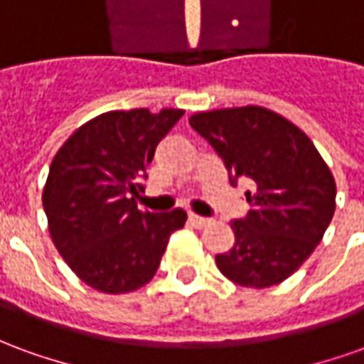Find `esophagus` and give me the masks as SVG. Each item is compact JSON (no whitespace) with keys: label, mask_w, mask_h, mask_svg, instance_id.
Instances as JSON below:
<instances>
[{"label":"esophagus","mask_w":364,"mask_h":364,"mask_svg":"<svg viewBox=\"0 0 364 364\" xmlns=\"http://www.w3.org/2000/svg\"><path fill=\"white\" fill-rule=\"evenodd\" d=\"M189 222L195 226V228H205L206 224H208V218L205 216H197V214H189Z\"/></svg>","instance_id":"obj_1"}]
</instances>
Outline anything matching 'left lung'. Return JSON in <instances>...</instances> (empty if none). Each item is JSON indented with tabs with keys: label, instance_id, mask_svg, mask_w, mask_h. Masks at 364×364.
Returning a JSON list of instances; mask_svg holds the SVG:
<instances>
[{
	"label": "left lung",
	"instance_id": "8db88e82",
	"mask_svg": "<svg viewBox=\"0 0 364 364\" xmlns=\"http://www.w3.org/2000/svg\"><path fill=\"white\" fill-rule=\"evenodd\" d=\"M189 124L224 159L230 181L247 179L252 210L232 222L236 244L216 255L230 281L265 289L304 263L336 213V179L312 140L281 114L247 105L197 112Z\"/></svg>",
	"mask_w": 364,
	"mask_h": 364
}]
</instances>
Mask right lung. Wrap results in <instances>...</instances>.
Returning <instances> with one entry per match:
<instances>
[{
    "label": "right lung",
    "instance_id": "add662e5",
    "mask_svg": "<svg viewBox=\"0 0 364 364\" xmlns=\"http://www.w3.org/2000/svg\"><path fill=\"white\" fill-rule=\"evenodd\" d=\"M181 109L109 111L68 138L43 191L50 237L91 289L124 294L151 281L169 236L187 213H148L136 205L146 167Z\"/></svg>",
    "mask_w": 364,
    "mask_h": 364
}]
</instances>
